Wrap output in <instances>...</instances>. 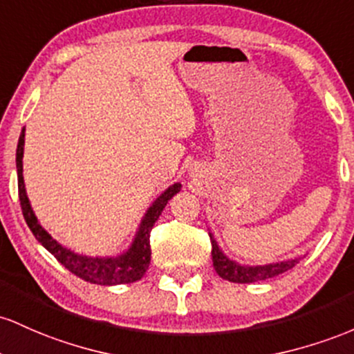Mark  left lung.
Here are the masks:
<instances>
[{
	"label": "left lung",
	"mask_w": 354,
	"mask_h": 354,
	"mask_svg": "<svg viewBox=\"0 0 354 354\" xmlns=\"http://www.w3.org/2000/svg\"><path fill=\"white\" fill-rule=\"evenodd\" d=\"M210 242H212V263L216 272L219 274L222 279H227L230 283H257V281L271 279V277L279 276L289 269H292L299 263L301 257H292V259L281 261V263L264 264V266H242L236 261L229 259L224 252L221 251L219 244L214 239V234L209 232Z\"/></svg>",
	"instance_id": "8db88e82"
}]
</instances>
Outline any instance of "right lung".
I'll return each instance as SVG.
<instances>
[{"label":"right lung","mask_w":354,"mask_h":354,"mask_svg":"<svg viewBox=\"0 0 354 354\" xmlns=\"http://www.w3.org/2000/svg\"><path fill=\"white\" fill-rule=\"evenodd\" d=\"M23 150H25V129L21 130L18 140L17 149V172H18V194L19 202H21V210L25 221L30 227L33 236L46 251L53 254L57 257L58 263H62L73 272L75 276L82 277L83 281L91 284L100 286H117V284H129L135 281L142 279L147 272L150 264V230L156 224L158 216L177 192H180L182 185L174 184L170 185L165 192H162L156 201L152 202L149 209H147L145 216L142 217L140 225H138L137 234H135L133 242L125 252L118 254V256L109 257H90L85 254H78L71 249L65 248L55 241L53 237L46 232L45 229L39 225V222L35 216L33 209H31L30 201H28L25 180H23Z\"/></svg>","instance_id":"1"}]
</instances>
